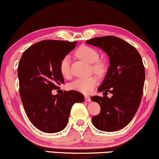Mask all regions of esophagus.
<instances>
[{"label": "esophagus", "instance_id": "1", "mask_svg": "<svg viewBox=\"0 0 159 159\" xmlns=\"http://www.w3.org/2000/svg\"><path fill=\"white\" fill-rule=\"evenodd\" d=\"M84 100L86 102H91V98L90 96H84Z\"/></svg>", "mask_w": 159, "mask_h": 159}]
</instances>
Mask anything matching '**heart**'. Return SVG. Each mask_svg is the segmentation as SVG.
Masks as SVG:
<instances>
[{"mask_svg": "<svg viewBox=\"0 0 159 159\" xmlns=\"http://www.w3.org/2000/svg\"><path fill=\"white\" fill-rule=\"evenodd\" d=\"M75 55L80 59L91 63L92 69L96 73L102 75L105 71V62L99 60V54L94 48L87 45H81L75 52ZM60 72L64 78H69L71 75L70 60L66 56L62 58L59 65ZM98 84V79L96 76L88 78H78L69 85L70 90H73L84 94L90 93Z\"/></svg>", "mask_w": 159, "mask_h": 159, "instance_id": "obj_1", "label": "heart"}]
</instances>
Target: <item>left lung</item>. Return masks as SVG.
<instances>
[{"mask_svg": "<svg viewBox=\"0 0 159 159\" xmlns=\"http://www.w3.org/2000/svg\"><path fill=\"white\" fill-rule=\"evenodd\" d=\"M87 43L99 47L110 58V67L98 89L104 91V96L90 98L101 107L92 123L98 130L118 131L130 123L141 102L145 81L141 56L134 46L116 36L93 38ZM108 92L113 94L111 98L107 96Z\"/></svg>", "mask_w": 159, "mask_h": 159, "instance_id": "obj_1", "label": "left lung"}]
</instances>
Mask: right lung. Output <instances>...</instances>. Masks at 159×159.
Listing matches in <instances>:
<instances>
[{"label":"right lung","mask_w":159,"mask_h":159,"mask_svg":"<svg viewBox=\"0 0 159 159\" xmlns=\"http://www.w3.org/2000/svg\"><path fill=\"white\" fill-rule=\"evenodd\" d=\"M75 45L76 42L43 40L26 49L19 61V94L24 108L33 125L43 132L64 129L72 105L84 99L75 90L52 93L64 83L60 62Z\"/></svg>","instance_id":"obj_1"}]
</instances>
